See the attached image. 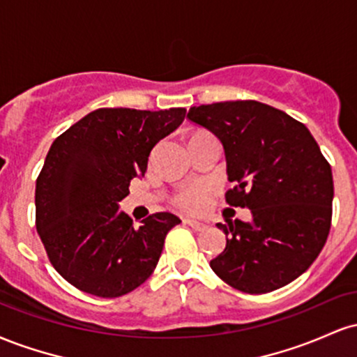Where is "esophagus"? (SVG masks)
Instances as JSON below:
<instances>
[{
  "label": "esophagus",
  "mask_w": 357,
  "mask_h": 357,
  "mask_svg": "<svg viewBox=\"0 0 357 357\" xmlns=\"http://www.w3.org/2000/svg\"><path fill=\"white\" fill-rule=\"evenodd\" d=\"M184 223H186L188 227H191L192 230H196V231H203L204 228L208 227L206 223H203V221L195 220V218H184Z\"/></svg>",
  "instance_id": "esophagus-1"
}]
</instances>
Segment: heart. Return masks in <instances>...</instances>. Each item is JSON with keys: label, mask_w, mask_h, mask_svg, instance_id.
I'll use <instances>...</instances> for the list:
<instances>
[{"label": "heart", "mask_w": 357, "mask_h": 357, "mask_svg": "<svg viewBox=\"0 0 357 357\" xmlns=\"http://www.w3.org/2000/svg\"><path fill=\"white\" fill-rule=\"evenodd\" d=\"M208 203V188L203 184H191L174 196V204L184 211H199Z\"/></svg>", "instance_id": "heart-1"}]
</instances>
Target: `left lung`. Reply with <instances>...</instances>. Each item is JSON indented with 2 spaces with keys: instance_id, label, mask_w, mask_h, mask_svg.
Here are the masks:
<instances>
[{
  "instance_id": "left-lung-1",
  "label": "left lung",
  "mask_w": 357,
  "mask_h": 357,
  "mask_svg": "<svg viewBox=\"0 0 357 357\" xmlns=\"http://www.w3.org/2000/svg\"><path fill=\"white\" fill-rule=\"evenodd\" d=\"M188 119L220 139L227 159V203L252 221L216 227L227 247L210 261L233 289L267 294L305 272L319 257L333 218V171L309 129L257 100L191 107Z\"/></svg>"
}]
</instances>
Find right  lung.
Masks as SVG:
<instances>
[{
  "mask_svg": "<svg viewBox=\"0 0 357 357\" xmlns=\"http://www.w3.org/2000/svg\"><path fill=\"white\" fill-rule=\"evenodd\" d=\"M186 109H97L53 141L36 179V231L52 265L92 296L132 292L154 272L167 231L181 220L154 213L134 228L119 210L132 178L144 176L153 147Z\"/></svg>",
  "mask_w": 357,
  "mask_h": 357,
  "instance_id": "obj_1",
  "label": "right lung"
}]
</instances>
